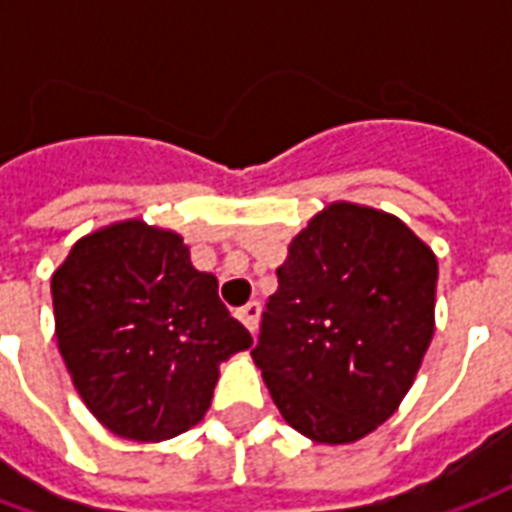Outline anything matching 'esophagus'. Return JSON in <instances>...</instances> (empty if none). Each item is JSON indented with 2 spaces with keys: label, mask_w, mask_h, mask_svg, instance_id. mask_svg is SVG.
<instances>
[{
  "label": "esophagus",
  "mask_w": 512,
  "mask_h": 512,
  "mask_svg": "<svg viewBox=\"0 0 512 512\" xmlns=\"http://www.w3.org/2000/svg\"><path fill=\"white\" fill-rule=\"evenodd\" d=\"M235 315H238V321L244 323L249 332H255L257 318H260V304H257V301H249V304H244V307L235 312Z\"/></svg>",
  "instance_id": "34e87169"
}]
</instances>
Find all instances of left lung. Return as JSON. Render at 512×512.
I'll return each mask as SVG.
<instances>
[{
  "instance_id": "left-lung-1",
  "label": "left lung",
  "mask_w": 512,
  "mask_h": 512,
  "mask_svg": "<svg viewBox=\"0 0 512 512\" xmlns=\"http://www.w3.org/2000/svg\"><path fill=\"white\" fill-rule=\"evenodd\" d=\"M252 359L290 428L351 444L386 422L433 340L439 263L397 216L332 202L288 246Z\"/></svg>"
}]
</instances>
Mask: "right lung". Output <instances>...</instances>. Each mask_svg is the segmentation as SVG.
I'll return each mask as SVG.
<instances>
[{"label": "right lung", "instance_id": "add662e5", "mask_svg": "<svg viewBox=\"0 0 512 512\" xmlns=\"http://www.w3.org/2000/svg\"><path fill=\"white\" fill-rule=\"evenodd\" d=\"M216 288L178 233L142 219L73 244L51 277L57 345L104 428L164 441L205 417L219 365L252 345Z\"/></svg>", "mask_w": 512, "mask_h": 512}]
</instances>
